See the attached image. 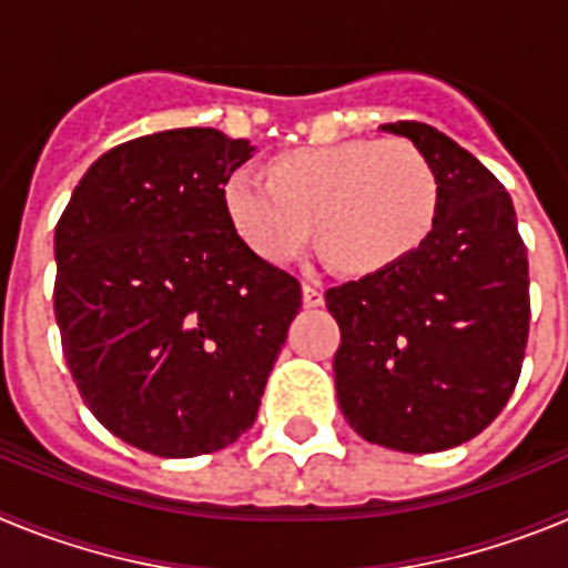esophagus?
I'll return each instance as SVG.
<instances>
[{"label": "esophagus", "mask_w": 568, "mask_h": 568, "mask_svg": "<svg viewBox=\"0 0 568 568\" xmlns=\"http://www.w3.org/2000/svg\"><path fill=\"white\" fill-rule=\"evenodd\" d=\"M304 304L307 307H321L324 304V290H321L318 281H307L304 284Z\"/></svg>", "instance_id": "esophagus-1"}]
</instances>
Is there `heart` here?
<instances>
[{"label": "heart", "instance_id": "heart-1", "mask_svg": "<svg viewBox=\"0 0 568 568\" xmlns=\"http://www.w3.org/2000/svg\"><path fill=\"white\" fill-rule=\"evenodd\" d=\"M222 195L235 233L261 258L295 261L318 222V239L335 264L375 273L433 233L440 182L413 142L355 139L278 155L270 179L233 170Z\"/></svg>", "mask_w": 568, "mask_h": 568}]
</instances>
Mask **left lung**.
<instances>
[{
    "label": "left lung",
    "instance_id": "1",
    "mask_svg": "<svg viewBox=\"0 0 568 568\" xmlns=\"http://www.w3.org/2000/svg\"><path fill=\"white\" fill-rule=\"evenodd\" d=\"M433 162V233L393 267L327 290L335 393L369 444L440 453L498 418L529 338V258L504 184L429 124H381Z\"/></svg>",
    "mask_w": 568,
    "mask_h": 568
}]
</instances>
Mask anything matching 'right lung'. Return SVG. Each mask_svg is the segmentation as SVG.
<instances>
[{"mask_svg": "<svg viewBox=\"0 0 568 568\" xmlns=\"http://www.w3.org/2000/svg\"><path fill=\"white\" fill-rule=\"evenodd\" d=\"M255 148L213 128L142 135L90 164L57 224L53 310L93 418L159 458L253 426L301 284L255 255L224 182Z\"/></svg>", "mask_w": 568, "mask_h": 568, "instance_id": "add662e5", "label": "right lung"}]
</instances>
